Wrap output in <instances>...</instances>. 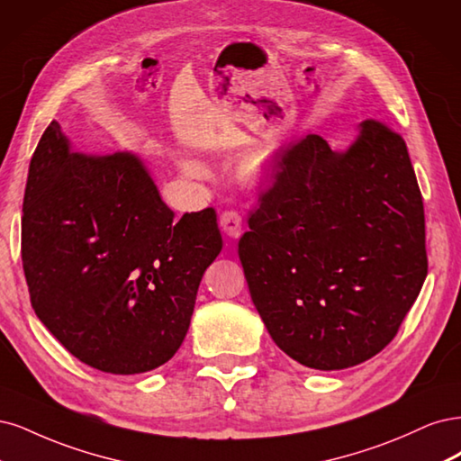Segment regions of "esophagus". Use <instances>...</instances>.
Segmentation results:
<instances>
[{
    "instance_id": "1",
    "label": "esophagus",
    "mask_w": 461,
    "mask_h": 461,
    "mask_svg": "<svg viewBox=\"0 0 461 461\" xmlns=\"http://www.w3.org/2000/svg\"><path fill=\"white\" fill-rule=\"evenodd\" d=\"M220 226L224 230V233H228L230 237H240L241 230H243V216L240 211L235 209H228L220 214Z\"/></svg>"
}]
</instances>
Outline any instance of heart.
Listing matches in <instances>:
<instances>
[{
	"label": "heart",
	"instance_id": "1",
	"mask_svg": "<svg viewBox=\"0 0 461 461\" xmlns=\"http://www.w3.org/2000/svg\"><path fill=\"white\" fill-rule=\"evenodd\" d=\"M191 170H195V168H191Z\"/></svg>",
	"mask_w": 461,
	"mask_h": 461
}]
</instances>
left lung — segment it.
Returning <instances> with one entry per match:
<instances>
[{
    "label": "left lung",
    "mask_w": 461,
    "mask_h": 461,
    "mask_svg": "<svg viewBox=\"0 0 461 461\" xmlns=\"http://www.w3.org/2000/svg\"><path fill=\"white\" fill-rule=\"evenodd\" d=\"M247 224L250 299L274 343L306 367L369 360L423 287L421 191L404 138L375 118L345 153L316 133L281 151Z\"/></svg>",
    "instance_id": "8db88e82"
}]
</instances>
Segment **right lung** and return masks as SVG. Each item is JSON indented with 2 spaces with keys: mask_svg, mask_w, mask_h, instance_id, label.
Masks as SVG:
<instances>
[{
  "mask_svg": "<svg viewBox=\"0 0 461 461\" xmlns=\"http://www.w3.org/2000/svg\"><path fill=\"white\" fill-rule=\"evenodd\" d=\"M220 250L212 206L176 220L136 155H77L59 122L43 131L24 189L23 270L36 316L80 362L116 375L167 364Z\"/></svg>",
  "mask_w": 461,
  "mask_h": 461,
  "instance_id": "add662e5",
  "label": "right lung"
}]
</instances>
